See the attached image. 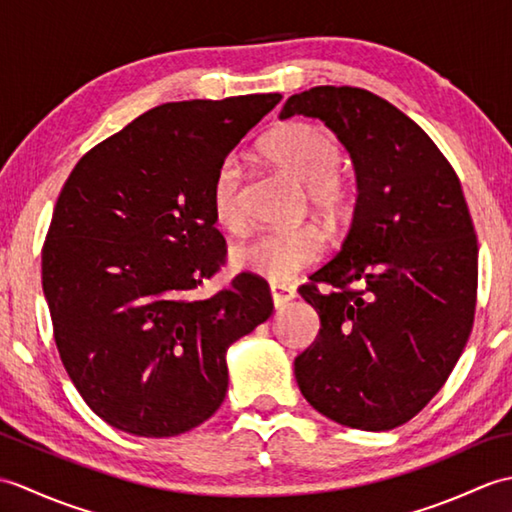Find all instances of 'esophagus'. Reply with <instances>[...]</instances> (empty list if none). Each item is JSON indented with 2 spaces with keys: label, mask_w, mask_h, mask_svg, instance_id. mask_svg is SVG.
Instances as JSON below:
<instances>
[{
  "label": "esophagus",
  "mask_w": 512,
  "mask_h": 512,
  "mask_svg": "<svg viewBox=\"0 0 512 512\" xmlns=\"http://www.w3.org/2000/svg\"><path fill=\"white\" fill-rule=\"evenodd\" d=\"M270 299H273V306L279 310L284 308L288 301L295 299V290L292 288H286V286H270Z\"/></svg>",
  "instance_id": "esophagus-1"
}]
</instances>
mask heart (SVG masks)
Instances as JSON below:
<instances>
[{
	"label": "heart",
	"instance_id": "heart-1",
	"mask_svg": "<svg viewBox=\"0 0 512 512\" xmlns=\"http://www.w3.org/2000/svg\"><path fill=\"white\" fill-rule=\"evenodd\" d=\"M264 156L303 184L310 211L328 226L345 220L354 204V184L339 169L341 149L323 127L292 121L270 132L262 143ZM211 213L228 233H242L248 222L244 204V173L228 156L211 182ZM323 255V235L314 226L264 231L233 250V266L268 284H288Z\"/></svg>",
	"mask_w": 512,
	"mask_h": 512
}]
</instances>
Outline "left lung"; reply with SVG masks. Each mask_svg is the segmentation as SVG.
Here are the masks:
<instances>
[{"label": "left lung", "instance_id": "8db88e82", "mask_svg": "<svg viewBox=\"0 0 512 512\" xmlns=\"http://www.w3.org/2000/svg\"><path fill=\"white\" fill-rule=\"evenodd\" d=\"M297 114L339 136L358 184L341 250L299 288L321 330L295 358L297 385L345 427L396 429L447 383L473 330L469 206L438 145L380 96L319 85L286 101L281 118Z\"/></svg>", "mask_w": 512, "mask_h": 512}]
</instances>
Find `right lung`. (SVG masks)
Masks as SVG:
<instances>
[{"mask_svg":"<svg viewBox=\"0 0 512 512\" xmlns=\"http://www.w3.org/2000/svg\"><path fill=\"white\" fill-rule=\"evenodd\" d=\"M279 101L158 105L65 180L43 242V295L65 372L112 427L169 438L209 420L226 396V350L273 314L248 273L209 299L193 290L226 257L209 202L215 169Z\"/></svg>","mask_w":512,"mask_h":512,"instance_id":"obj_1","label":"right lung"}]
</instances>
